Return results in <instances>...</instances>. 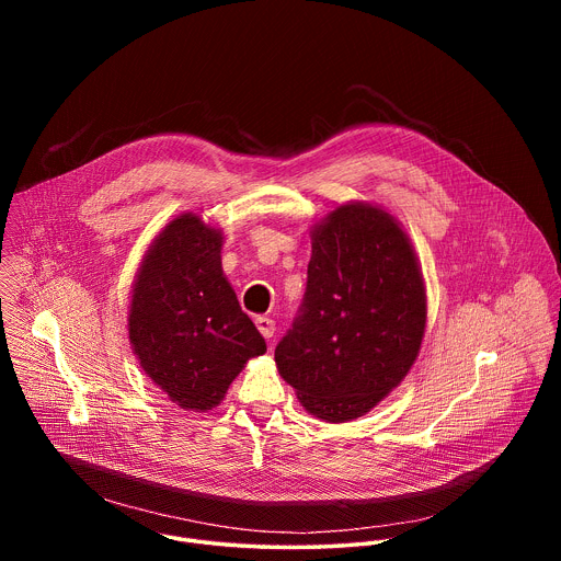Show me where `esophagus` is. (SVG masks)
Wrapping results in <instances>:
<instances>
[{"mask_svg": "<svg viewBox=\"0 0 561 561\" xmlns=\"http://www.w3.org/2000/svg\"><path fill=\"white\" fill-rule=\"evenodd\" d=\"M255 324H257L260 333H262L266 340H271V337L275 335V322H273L271 317H257Z\"/></svg>", "mask_w": 561, "mask_h": 561, "instance_id": "esophagus-1", "label": "esophagus"}]
</instances>
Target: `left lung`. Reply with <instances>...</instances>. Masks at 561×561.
Here are the masks:
<instances>
[{
	"instance_id": "8db88e82",
	"label": "left lung",
	"mask_w": 561,
	"mask_h": 561,
	"mask_svg": "<svg viewBox=\"0 0 561 561\" xmlns=\"http://www.w3.org/2000/svg\"><path fill=\"white\" fill-rule=\"evenodd\" d=\"M301 312L275 348L299 404L342 424L402 383L426 331V286L411 237L386 208L346 202L310 226Z\"/></svg>"
}]
</instances>
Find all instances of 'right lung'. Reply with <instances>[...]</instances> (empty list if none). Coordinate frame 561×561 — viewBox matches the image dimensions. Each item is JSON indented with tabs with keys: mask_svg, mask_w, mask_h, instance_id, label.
<instances>
[{
	"mask_svg": "<svg viewBox=\"0 0 561 561\" xmlns=\"http://www.w3.org/2000/svg\"><path fill=\"white\" fill-rule=\"evenodd\" d=\"M224 232L182 213L150 242L137 268L128 340L139 366L184 411L206 413L266 342L221 271Z\"/></svg>",
	"mask_w": 561,
	"mask_h": 561,
	"instance_id": "add662e5",
	"label": "right lung"
}]
</instances>
